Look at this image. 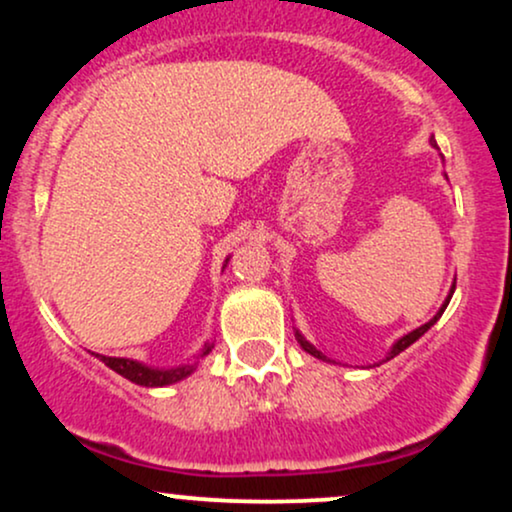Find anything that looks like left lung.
<instances>
[{
  "mask_svg": "<svg viewBox=\"0 0 512 512\" xmlns=\"http://www.w3.org/2000/svg\"><path fill=\"white\" fill-rule=\"evenodd\" d=\"M434 146H436V143H434ZM448 302H450V297L446 299V304H443V309H441V311H438V314H436L434 318H431V321H429V323H424V326H422V328L412 330V333H407V335H405V338H400L398 342H395V345H393V350H390V357H388V359H393V357H395V354H400L402 350H407V347H410V345H412V342H417L419 338H422V335L426 333V330H429V328H431V326H434V323L438 321V318H441V314H443V311H446V306H448ZM297 338H299V342H302V347H304V350H306V352H309V354H314V357H318V359H326V357H323V354H321V352H318V350H316V347H314V345H309V342H306V340L302 338V335H297Z\"/></svg>",
  "mask_w": 512,
  "mask_h": 512,
  "instance_id": "8db88e82",
  "label": "left lung"
}]
</instances>
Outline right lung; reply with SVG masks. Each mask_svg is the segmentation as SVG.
I'll return each mask as SVG.
<instances>
[{"instance_id": "obj_1", "label": "right lung", "mask_w": 512, "mask_h": 512, "mask_svg": "<svg viewBox=\"0 0 512 512\" xmlns=\"http://www.w3.org/2000/svg\"><path fill=\"white\" fill-rule=\"evenodd\" d=\"M210 347H206L208 354ZM98 357L110 366L112 371H117L119 376L129 378L131 383H136V386H146V388H158V386H170L174 381H182L184 376H189L191 371H194V366H179V369H167V371H158V369H148V366L138 364V362H131V359H119V357Z\"/></svg>"}]
</instances>
